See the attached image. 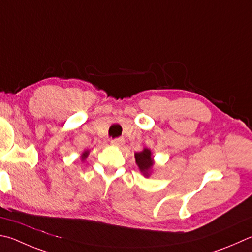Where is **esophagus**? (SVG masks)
Returning <instances> with one entry per match:
<instances>
[{"instance_id":"1","label":"esophagus","mask_w":252,"mask_h":252,"mask_svg":"<svg viewBox=\"0 0 252 252\" xmlns=\"http://www.w3.org/2000/svg\"><path fill=\"white\" fill-rule=\"evenodd\" d=\"M111 144L114 146H121L125 144V139L123 138H117V139H113L111 140Z\"/></svg>"}]
</instances>
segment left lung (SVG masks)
I'll return each instance as SVG.
<instances>
[{
    "label": "left lung",
    "mask_w": 252,
    "mask_h": 252,
    "mask_svg": "<svg viewBox=\"0 0 252 252\" xmlns=\"http://www.w3.org/2000/svg\"><path fill=\"white\" fill-rule=\"evenodd\" d=\"M134 158L141 173L143 174L144 176L149 177L151 173V168H152V166L154 165V161H153L151 151L145 148L143 149V151H141V152H136L134 154Z\"/></svg>",
    "instance_id": "obj_1"
}]
</instances>
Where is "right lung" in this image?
Here are the masks:
<instances>
[{
  "instance_id": "add662e5",
  "label": "right lung",
  "mask_w": 252,
  "mask_h": 252,
  "mask_svg": "<svg viewBox=\"0 0 252 252\" xmlns=\"http://www.w3.org/2000/svg\"><path fill=\"white\" fill-rule=\"evenodd\" d=\"M88 154H89V151H85V152L81 154V159H82V161L87 158V157H88Z\"/></svg>"
}]
</instances>
